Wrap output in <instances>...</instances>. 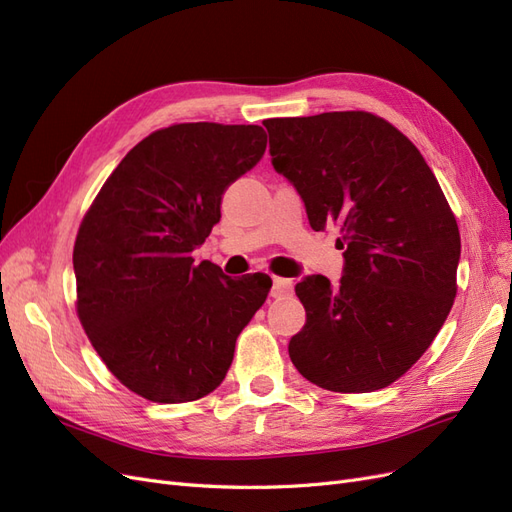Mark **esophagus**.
Listing matches in <instances>:
<instances>
[{
	"mask_svg": "<svg viewBox=\"0 0 512 512\" xmlns=\"http://www.w3.org/2000/svg\"><path fill=\"white\" fill-rule=\"evenodd\" d=\"M292 292V282L284 280V277H273V286H271V297L280 299L286 297V294Z\"/></svg>",
	"mask_w": 512,
	"mask_h": 512,
	"instance_id": "34e87169",
	"label": "esophagus"
}]
</instances>
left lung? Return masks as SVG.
Returning <instances> with one entry per match:
<instances>
[{"mask_svg": "<svg viewBox=\"0 0 512 512\" xmlns=\"http://www.w3.org/2000/svg\"><path fill=\"white\" fill-rule=\"evenodd\" d=\"M271 164L309 226H339L344 269L297 284L305 327L288 354L322 389L369 393L421 359L457 294L461 239L438 179L408 138L371 113L267 119Z\"/></svg>", "mask_w": 512, "mask_h": 512, "instance_id": "left-lung-1", "label": "left lung"}]
</instances>
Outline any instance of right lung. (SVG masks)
<instances>
[{
	"label": "right lung",
	"mask_w": 512,
	"mask_h": 512,
	"mask_svg": "<svg viewBox=\"0 0 512 512\" xmlns=\"http://www.w3.org/2000/svg\"><path fill=\"white\" fill-rule=\"evenodd\" d=\"M267 149L260 126L179 123L143 138L106 179L74 243L76 309L91 346L130 391L183 404L222 384L271 277L224 275L192 252L222 196Z\"/></svg>",
	"instance_id": "obj_1"
}]
</instances>
